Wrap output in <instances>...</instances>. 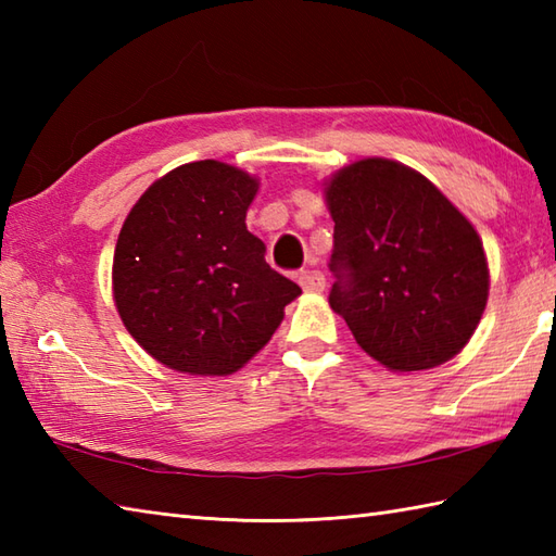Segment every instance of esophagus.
Wrapping results in <instances>:
<instances>
[{
    "mask_svg": "<svg viewBox=\"0 0 556 556\" xmlns=\"http://www.w3.org/2000/svg\"><path fill=\"white\" fill-rule=\"evenodd\" d=\"M299 285L308 293H320L325 289V275L320 269H303L299 275Z\"/></svg>",
    "mask_w": 556,
    "mask_h": 556,
    "instance_id": "1",
    "label": "esophagus"
}]
</instances>
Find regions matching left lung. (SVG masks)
I'll use <instances>...</instances> for the list:
<instances>
[{
    "label": "left lung",
    "instance_id": "1",
    "mask_svg": "<svg viewBox=\"0 0 556 556\" xmlns=\"http://www.w3.org/2000/svg\"><path fill=\"white\" fill-rule=\"evenodd\" d=\"M334 219L329 305L392 372L430 370L464 349L490 293L485 248L440 188L406 164L365 157L325 181Z\"/></svg>",
    "mask_w": 556,
    "mask_h": 556
}]
</instances>
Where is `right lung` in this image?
<instances>
[{"label":"right lung","mask_w":556,"mask_h":556,"mask_svg":"<svg viewBox=\"0 0 556 556\" xmlns=\"http://www.w3.org/2000/svg\"><path fill=\"white\" fill-rule=\"evenodd\" d=\"M257 188L260 179L231 164L188 162L152 184L124 219L112 265L116 313L176 372L241 370L301 296L245 227Z\"/></svg>","instance_id":"add662e5"}]
</instances>
